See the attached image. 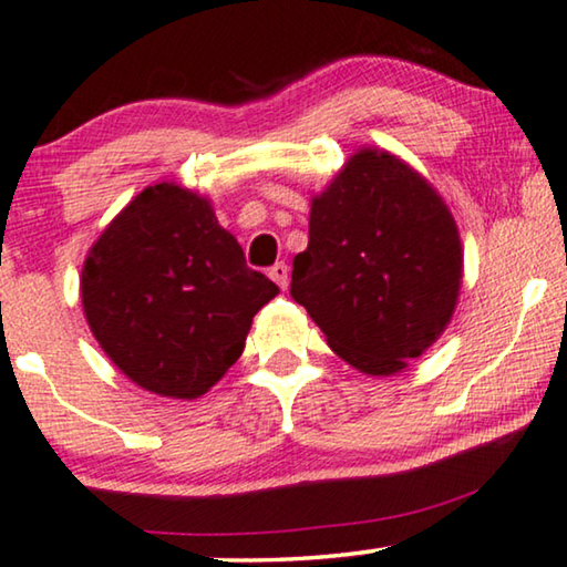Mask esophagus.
I'll use <instances>...</instances> for the list:
<instances>
[{
    "mask_svg": "<svg viewBox=\"0 0 567 567\" xmlns=\"http://www.w3.org/2000/svg\"><path fill=\"white\" fill-rule=\"evenodd\" d=\"M287 275H290V269H287L285 261H277V265H275L272 269H269V277H272V280H275L277 285H280L282 290L287 287Z\"/></svg>",
    "mask_w": 567,
    "mask_h": 567,
    "instance_id": "1",
    "label": "esophagus"
}]
</instances>
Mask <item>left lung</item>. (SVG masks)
I'll use <instances>...</instances> for the list:
<instances>
[{
  "label": "left lung",
  "mask_w": 567,
  "mask_h": 567,
  "mask_svg": "<svg viewBox=\"0 0 567 567\" xmlns=\"http://www.w3.org/2000/svg\"><path fill=\"white\" fill-rule=\"evenodd\" d=\"M462 285V241L442 195L385 148L349 156L310 200L290 295L347 364L403 372L442 337Z\"/></svg>",
  "instance_id": "1"
}]
</instances>
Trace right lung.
I'll list each match as a JSON object with an SVG mask.
<instances>
[{
	"label": "right lung",
	"mask_w": 567,
	"mask_h": 567,
	"mask_svg": "<svg viewBox=\"0 0 567 567\" xmlns=\"http://www.w3.org/2000/svg\"><path fill=\"white\" fill-rule=\"evenodd\" d=\"M86 323L117 370L162 398L205 395L280 292L246 267L207 197L158 182L133 197L82 267Z\"/></svg>",
	"instance_id": "1"
}]
</instances>
